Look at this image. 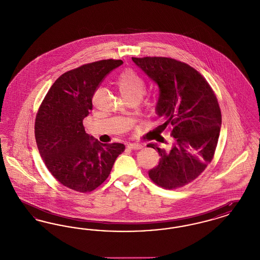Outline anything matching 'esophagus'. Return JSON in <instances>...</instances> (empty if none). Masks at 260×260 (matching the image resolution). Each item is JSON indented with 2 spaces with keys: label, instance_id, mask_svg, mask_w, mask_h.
Returning <instances> with one entry per match:
<instances>
[{
  "label": "esophagus",
  "instance_id": "esophagus-1",
  "mask_svg": "<svg viewBox=\"0 0 260 260\" xmlns=\"http://www.w3.org/2000/svg\"><path fill=\"white\" fill-rule=\"evenodd\" d=\"M143 147L141 144H138V143H129L127 144V148L133 149V150H138V149H141Z\"/></svg>",
  "mask_w": 260,
  "mask_h": 260
}]
</instances>
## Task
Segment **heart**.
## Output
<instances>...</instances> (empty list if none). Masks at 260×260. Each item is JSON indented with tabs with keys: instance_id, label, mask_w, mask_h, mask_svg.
I'll list each match as a JSON object with an SVG mask.
<instances>
[{
	"instance_id": "heart-1",
	"label": "heart",
	"mask_w": 260,
	"mask_h": 260,
	"mask_svg": "<svg viewBox=\"0 0 260 260\" xmlns=\"http://www.w3.org/2000/svg\"><path fill=\"white\" fill-rule=\"evenodd\" d=\"M117 85L124 99L134 95L142 96L145 91V82L143 78L132 69L124 70L119 75Z\"/></svg>"
}]
</instances>
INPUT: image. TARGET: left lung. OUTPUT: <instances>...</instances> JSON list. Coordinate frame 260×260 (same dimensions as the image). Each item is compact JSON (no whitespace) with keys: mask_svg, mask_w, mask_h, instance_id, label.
Masks as SVG:
<instances>
[{"mask_svg":"<svg viewBox=\"0 0 260 260\" xmlns=\"http://www.w3.org/2000/svg\"><path fill=\"white\" fill-rule=\"evenodd\" d=\"M132 59L159 87L156 113L164 121L161 132L168 125L173 127L171 147L147 145L161 156L149 177L165 189L183 187L213 158L221 127L217 99L206 79L184 62L156 56ZM159 141L164 143L165 139Z\"/></svg>","mask_w":260,"mask_h":260,"instance_id":"8db88e82","label":"left lung"}]
</instances>
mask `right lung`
<instances>
[{"label": "right lung", "mask_w": 260, "mask_h": 260, "mask_svg": "<svg viewBox=\"0 0 260 260\" xmlns=\"http://www.w3.org/2000/svg\"><path fill=\"white\" fill-rule=\"evenodd\" d=\"M122 60H99L62 74L38 110L35 137L50 173L78 192H90L109 176L122 143L103 144L88 136L83 120L92 110V98L102 80Z\"/></svg>", "instance_id": "right-lung-1"}]
</instances>
